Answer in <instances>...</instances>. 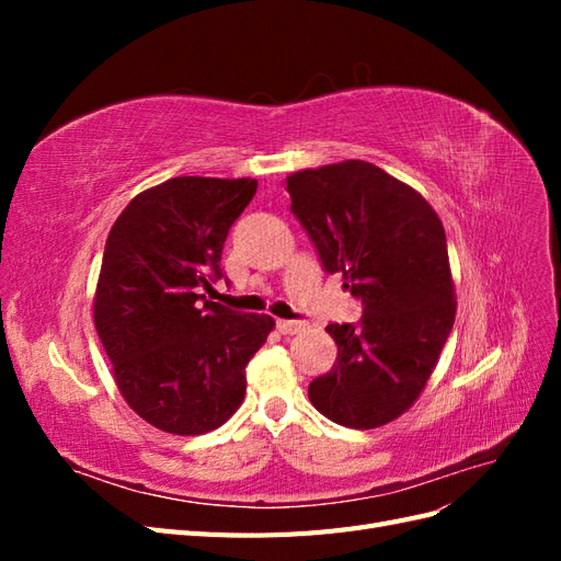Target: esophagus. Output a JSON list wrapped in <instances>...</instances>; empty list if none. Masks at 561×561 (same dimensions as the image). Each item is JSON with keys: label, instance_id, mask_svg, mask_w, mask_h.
<instances>
[{"label": "esophagus", "instance_id": "1", "mask_svg": "<svg viewBox=\"0 0 561 561\" xmlns=\"http://www.w3.org/2000/svg\"><path fill=\"white\" fill-rule=\"evenodd\" d=\"M276 328L280 334H299L301 330H307V322L301 320H278Z\"/></svg>", "mask_w": 561, "mask_h": 561}]
</instances>
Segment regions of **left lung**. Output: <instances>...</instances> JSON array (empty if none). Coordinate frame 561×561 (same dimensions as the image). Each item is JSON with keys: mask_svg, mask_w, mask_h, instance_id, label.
Instances as JSON below:
<instances>
[{"mask_svg": "<svg viewBox=\"0 0 561 561\" xmlns=\"http://www.w3.org/2000/svg\"><path fill=\"white\" fill-rule=\"evenodd\" d=\"M285 182L322 268L363 301L358 325L325 328L336 360L309 383V400L339 426H386L426 388L454 328L445 227L416 190L367 161L307 168Z\"/></svg>", "mask_w": 561, "mask_h": 561, "instance_id": "obj_1", "label": "left lung"}]
</instances>
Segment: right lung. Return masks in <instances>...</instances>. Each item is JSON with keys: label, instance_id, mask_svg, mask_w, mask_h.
I'll list each match as a JSON object with an SVG mask.
<instances>
[{"label": "right lung", "instance_id": "right-lung-1", "mask_svg": "<svg viewBox=\"0 0 561 561\" xmlns=\"http://www.w3.org/2000/svg\"><path fill=\"white\" fill-rule=\"evenodd\" d=\"M257 180L173 178L135 196L107 236L93 299L100 342L130 410L173 435L215 431L245 398V365L274 318L206 298Z\"/></svg>", "mask_w": 561, "mask_h": 561}]
</instances>
